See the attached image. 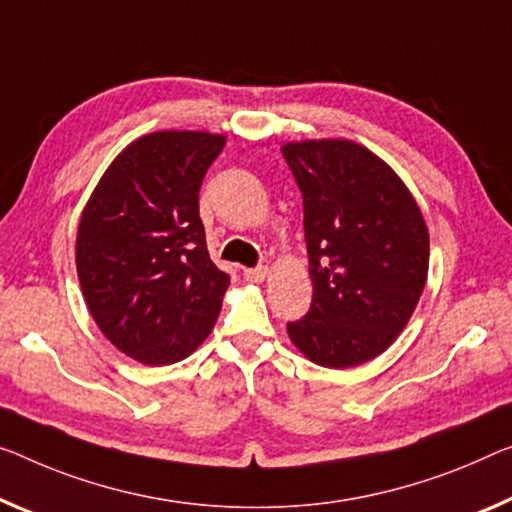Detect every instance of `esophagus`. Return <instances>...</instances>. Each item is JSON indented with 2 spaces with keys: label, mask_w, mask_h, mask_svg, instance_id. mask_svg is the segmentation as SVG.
<instances>
[{
  "label": "esophagus",
  "mask_w": 512,
  "mask_h": 512,
  "mask_svg": "<svg viewBox=\"0 0 512 512\" xmlns=\"http://www.w3.org/2000/svg\"><path fill=\"white\" fill-rule=\"evenodd\" d=\"M242 277L247 281H254V283H261L267 277V267H247L245 272H242Z\"/></svg>",
  "instance_id": "obj_1"
}]
</instances>
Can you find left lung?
<instances>
[{
    "label": "left lung",
    "mask_w": 512,
    "mask_h": 512,
    "mask_svg": "<svg viewBox=\"0 0 512 512\" xmlns=\"http://www.w3.org/2000/svg\"><path fill=\"white\" fill-rule=\"evenodd\" d=\"M304 201L313 300L288 336L327 368L373 359L419 304L430 242L412 194L389 164L343 139L281 148Z\"/></svg>",
    "instance_id": "8db88e82"
}]
</instances>
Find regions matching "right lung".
Segmentation results:
<instances>
[{
    "instance_id": "obj_1",
    "label": "right lung",
    "mask_w": 512,
    "mask_h": 512,
    "mask_svg": "<svg viewBox=\"0 0 512 512\" xmlns=\"http://www.w3.org/2000/svg\"><path fill=\"white\" fill-rule=\"evenodd\" d=\"M222 135L153 132L100 178L77 231V277L100 332L148 366L206 341L231 277L210 261L199 217L203 176Z\"/></svg>"
}]
</instances>
